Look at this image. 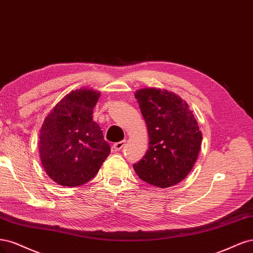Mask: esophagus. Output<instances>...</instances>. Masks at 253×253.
<instances>
[{
    "mask_svg": "<svg viewBox=\"0 0 253 253\" xmlns=\"http://www.w3.org/2000/svg\"><path fill=\"white\" fill-rule=\"evenodd\" d=\"M125 143H126V141H125V140H124V141H120V142H117V143H115V144L112 145V149L115 150V151H120L122 148L124 147Z\"/></svg>",
    "mask_w": 253,
    "mask_h": 253,
    "instance_id": "34e87169",
    "label": "esophagus"
}]
</instances>
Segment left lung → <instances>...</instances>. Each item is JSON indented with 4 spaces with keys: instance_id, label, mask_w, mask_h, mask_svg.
I'll list each match as a JSON object with an SVG mask.
<instances>
[{
    "instance_id": "left-lung-1",
    "label": "left lung",
    "mask_w": 253,
    "mask_h": 253,
    "mask_svg": "<svg viewBox=\"0 0 253 253\" xmlns=\"http://www.w3.org/2000/svg\"><path fill=\"white\" fill-rule=\"evenodd\" d=\"M149 135V148L133 165L138 177L159 188H168L188 175L198 159L202 132L188 104L157 88L134 93Z\"/></svg>"
}]
</instances>
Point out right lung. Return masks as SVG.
<instances>
[{
	"mask_svg": "<svg viewBox=\"0 0 253 253\" xmlns=\"http://www.w3.org/2000/svg\"><path fill=\"white\" fill-rule=\"evenodd\" d=\"M100 92L81 88L54 106L40 131L42 165L52 181L77 187L95 176L110 153L99 124L92 121Z\"/></svg>",
	"mask_w": 253,
	"mask_h": 253,
	"instance_id": "right-lung-1",
	"label": "right lung"
}]
</instances>
